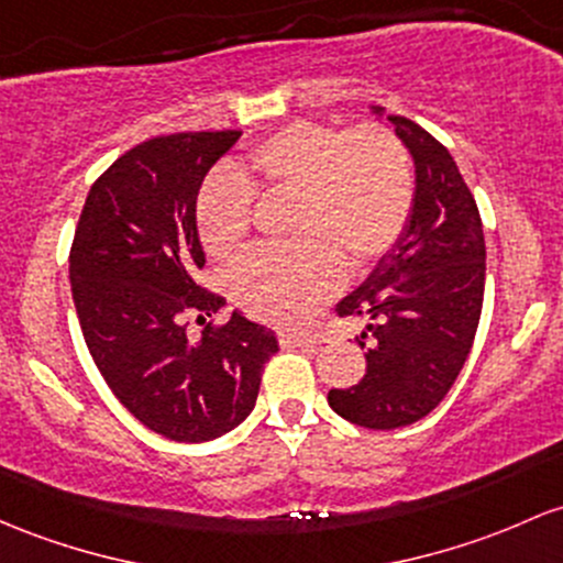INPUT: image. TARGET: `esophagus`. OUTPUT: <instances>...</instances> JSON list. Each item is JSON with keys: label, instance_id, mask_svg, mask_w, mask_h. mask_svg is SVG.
Instances as JSON below:
<instances>
[{"label": "esophagus", "instance_id": "obj_1", "mask_svg": "<svg viewBox=\"0 0 563 563\" xmlns=\"http://www.w3.org/2000/svg\"><path fill=\"white\" fill-rule=\"evenodd\" d=\"M277 339H280L283 347H314V344H318V339L310 336V333L299 331H280Z\"/></svg>", "mask_w": 563, "mask_h": 563}]
</instances>
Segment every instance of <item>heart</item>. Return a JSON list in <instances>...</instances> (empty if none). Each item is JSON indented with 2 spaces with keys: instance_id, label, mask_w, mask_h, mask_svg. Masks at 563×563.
Instances as JSON below:
<instances>
[{
  "instance_id": "obj_1",
  "label": "heart",
  "mask_w": 563,
  "mask_h": 563,
  "mask_svg": "<svg viewBox=\"0 0 563 563\" xmlns=\"http://www.w3.org/2000/svg\"><path fill=\"white\" fill-rule=\"evenodd\" d=\"M253 191L294 195L288 234L296 243L251 253L232 272V294L253 318L299 325L339 291L344 267L366 269L400 238L411 211V163L379 125L291 122L253 146L234 178L213 176L200 189L197 234L213 258L245 249Z\"/></svg>"
}]
</instances>
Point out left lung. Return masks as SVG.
Wrapping results in <instances>:
<instances>
[{
    "instance_id": "1",
    "label": "left lung",
    "mask_w": 563,
    "mask_h": 563,
    "mask_svg": "<svg viewBox=\"0 0 563 563\" xmlns=\"http://www.w3.org/2000/svg\"><path fill=\"white\" fill-rule=\"evenodd\" d=\"M387 122L417 170L411 213L366 283L336 305L339 318L366 323L355 336L366 374L329 393L339 417L368 430L406 428L446 398L471 355L486 283L481 213L454 157L417 122Z\"/></svg>"
}]
</instances>
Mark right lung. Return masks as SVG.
<instances>
[{
  "instance_id": "right-lung-1",
  "label": "right lung",
  "mask_w": 563,
  "mask_h": 563,
  "mask_svg": "<svg viewBox=\"0 0 563 563\" xmlns=\"http://www.w3.org/2000/svg\"><path fill=\"white\" fill-rule=\"evenodd\" d=\"M240 131L157 135L96 178L69 253L74 307L98 372L141 424L181 443L238 428L256 406L275 333L238 310L187 336L224 296L197 286L206 264L195 206Z\"/></svg>"
}]
</instances>
